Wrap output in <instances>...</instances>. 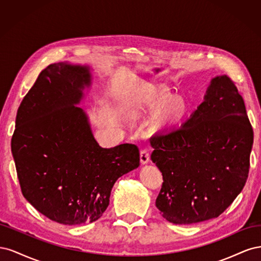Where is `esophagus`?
<instances>
[{
  "mask_svg": "<svg viewBox=\"0 0 261 261\" xmlns=\"http://www.w3.org/2000/svg\"><path fill=\"white\" fill-rule=\"evenodd\" d=\"M150 160V155H149V152L147 149H143L140 151V162L141 164H147Z\"/></svg>",
  "mask_w": 261,
  "mask_h": 261,
  "instance_id": "esophagus-1",
  "label": "esophagus"
}]
</instances>
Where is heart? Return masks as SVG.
Masks as SVG:
<instances>
[{
    "mask_svg": "<svg viewBox=\"0 0 261 261\" xmlns=\"http://www.w3.org/2000/svg\"><path fill=\"white\" fill-rule=\"evenodd\" d=\"M172 98L170 96H159L155 98H150L144 102V111L149 114L159 113L164 108H167L171 102ZM187 111L186 103L183 100H177L174 103H172L165 111L162 123L164 125L176 124L183 120Z\"/></svg>",
    "mask_w": 261,
    "mask_h": 261,
    "instance_id": "obj_1",
    "label": "heart"
}]
</instances>
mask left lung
I'll list each match as a JSON object with an SVG mask.
<instances>
[{
  "instance_id": "8db88e82",
  "label": "left lung",
  "mask_w": 261,
  "mask_h": 261,
  "mask_svg": "<svg viewBox=\"0 0 261 261\" xmlns=\"http://www.w3.org/2000/svg\"><path fill=\"white\" fill-rule=\"evenodd\" d=\"M150 143L163 176L156 208L171 223L192 224L219 217L242 192L254 132L238 88L221 75L179 128L156 133Z\"/></svg>"
}]
</instances>
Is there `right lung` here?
<instances>
[{"mask_svg": "<svg viewBox=\"0 0 261 261\" xmlns=\"http://www.w3.org/2000/svg\"><path fill=\"white\" fill-rule=\"evenodd\" d=\"M89 65L54 63L22 99L12 153L22 195L46 218L65 225L97 221L118 177L139 167L135 145L102 148L80 107L90 88Z\"/></svg>", "mask_w": 261, "mask_h": 261, "instance_id": "add662e5", "label": "right lung"}]
</instances>
